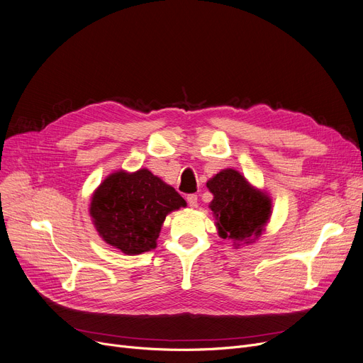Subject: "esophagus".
I'll return each instance as SVG.
<instances>
[{
    "label": "esophagus",
    "instance_id": "34e87169",
    "mask_svg": "<svg viewBox=\"0 0 363 363\" xmlns=\"http://www.w3.org/2000/svg\"><path fill=\"white\" fill-rule=\"evenodd\" d=\"M197 194H188L186 196V201H188V204L191 206V207H196L197 206Z\"/></svg>",
    "mask_w": 363,
    "mask_h": 363
}]
</instances>
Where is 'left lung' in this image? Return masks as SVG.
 <instances>
[{
    "label": "left lung",
    "instance_id": "8db88e82",
    "mask_svg": "<svg viewBox=\"0 0 363 363\" xmlns=\"http://www.w3.org/2000/svg\"><path fill=\"white\" fill-rule=\"evenodd\" d=\"M213 194L211 208L222 238H257L271 216V200L255 189L240 172L226 169L207 182Z\"/></svg>",
    "mask_w": 363,
    "mask_h": 363
}]
</instances>
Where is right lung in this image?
<instances>
[{"label":"right lung","instance_id":"right-lung-1","mask_svg":"<svg viewBox=\"0 0 363 363\" xmlns=\"http://www.w3.org/2000/svg\"><path fill=\"white\" fill-rule=\"evenodd\" d=\"M185 204L175 188L140 169L106 178L92 196L89 213L106 242L125 255H141L156 247L166 215Z\"/></svg>","mask_w":363,"mask_h":363}]
</instances>
